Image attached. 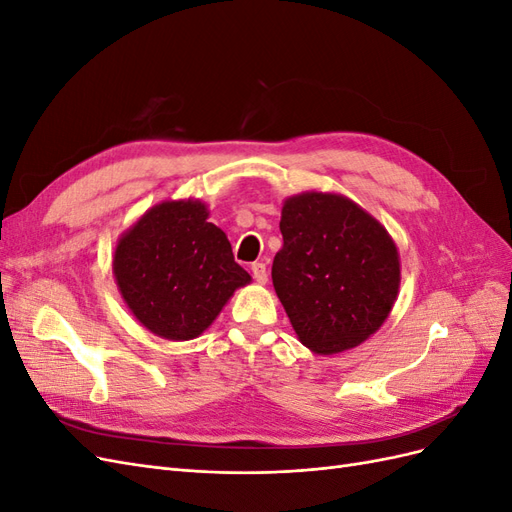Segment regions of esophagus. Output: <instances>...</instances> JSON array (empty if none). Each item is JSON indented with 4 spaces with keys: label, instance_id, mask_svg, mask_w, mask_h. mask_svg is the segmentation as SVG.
Listing matches in <instances>:
<instances>
[{
    "label": "esophagus",
    "instance_id": "obj_1",
    "mask_svg": "<svg viewBox=\"0 0 512 512\" xmlns=\"http://www.w3.org/2000/svg\"><path fill=\"white\" fill-rule=\"evenodd\" d=\"M252 275H254V280L258 282V284H267V267L262 265V262H254L252 265Z\"/></svg>",
    "mask_w": 512,
    "mask_h": 512
}]
</instances>
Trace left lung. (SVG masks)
I'll list each match as a JSON object with an SVG mask.
<instances>
[{
    "mask_svg": "<svg viewBox=\"0 0 512 512\" xmlns=\"http://www.w3.org/2000/svg\"><path fill=\"white\" fill-rule=\"evenodd\" d=\"M280 230L271 277L301 344L335 354L374 335L401 280L386 228L342 194L303 192L284 203Z\"/></svg>",
    "mask_w": 512,
    "mask_h": 512,
    "instance_id": "1",
    "label": "left lung"
}]
</instances>
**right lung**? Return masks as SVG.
Instances as JSON below:
<instances>
[{
	"mask_svg": "<svg viewBox=\"0 0 512 512\" xmlns=\"http://www.w3.org/2000/svg\"><path fill=\"white\" fill-rule=\"evenodd\" d=\"M200 200H164L117 241L113 273L136 320L164 339L188 342L218 318L252 277Z\"/></svg>",
	"mask_w": 512,
	"mask_h": 512,
	"instance_id": "add662e5",
	"label": "right lung"
}]
</instances>
